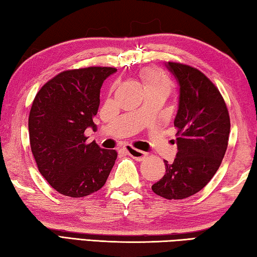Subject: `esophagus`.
I'll list each match as a JSON object with an SVG mask.
<instances>
[{"label":"esophagus","instance_id":"34e87169","mask_svg":"<svg viewBox=\"0 0 257 257\" xmlns=\"http://www.w3.org/2000/svg\"><path fill=\"white\" fill-rule=\"evenodd\" d=\"M124 150L128 153V155H130L133 159L137 160V161H143L147 156V153H145V152L134 149V147H132V146H125Z\"/></svg>","mask_w":257,"mask_h":257}]
</instances>
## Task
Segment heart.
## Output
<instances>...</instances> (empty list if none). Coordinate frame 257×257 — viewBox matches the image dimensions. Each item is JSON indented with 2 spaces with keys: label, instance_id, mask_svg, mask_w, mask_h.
Segmentation results:
<instances>
[{
  "label": "heart",
  "instance_id": "1",
  "mask_svg": "<svg viewBox=\"0 0 257 257\" xmlns=\"http://www.w3.org/2000/svg\"><path fill=\"white\" fill-rule=\"evenodd\" d=\"M142 79L145 88L150 87H165V88L170 89V80L167 76L161 73L154 69H146L142 72Z\"/></svg>",
  "mask_w": 257,
  "mask_h": 257
}]
</instances>
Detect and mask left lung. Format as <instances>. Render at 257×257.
Returning a JSON list of instances; mask_svg holds the SVG:
<instances>
[{
    "mask_svg": "<svg viewBox=\"0 0 257 257\" xmlns=\"http://www.w3.org/2000/svg\"><path fill=\"white\" fill-rule=\"evenodd\" d=\"M165 67L179 86L178 153L173 162L164 161L165 175L152 190L167 199H182L198 193L215 175L227 151L230 118L219 89L203 72L176 62Z\"/></svg>",
    "mask_w": 257,
    "mask_h": 257,
    "instance_id": "1",
    "label": "left lung"
}]
</instances>
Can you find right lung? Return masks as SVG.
Masks as SVG:
<instances>
[{
  "label": "right lung",
  "instance_id": "1",
  "mask_svg": "<svg viewBox=\"0 0 257 257\" xmlns=\"http://www.w3.org/2000/svg\"><path fill=\"white\" fill-rule=\"evenodd\" d=\"M115 68L89 67L59 73L37 93L30 108V147L46 181L69 197L101 189L116 160L114 150L87 144L85 130L97 127L99 93Z\"/></svg>",
  "mask_w": 257,
  "mask_h": 257
}]
</instances>
